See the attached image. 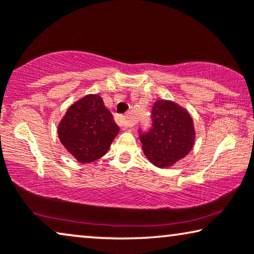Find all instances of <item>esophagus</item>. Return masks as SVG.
<instances>
[{
    "label": "esophagus",
    "instance_id": "34e87169",
    "mask_svg": "<svg viewBox=\"0 0 254 254\" xmlns=\"http://www.w3.org/2000/svg\"><path fill=\"white\" fill-rule=\"evenodd\" d=\"M116 121L120 127H131L135 125L133 119H130L128 116H121V114H118L116 117Z\"/></svg>",
    "mask_w": 254,
    "mask_h": 254
}]
</instances>
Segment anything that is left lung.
<instances>
[{"label": "left lung", "instance_id": "obj_1", "mask_svg": "<svg viewBox=\"0 0 254 254\" xmlns=\"http://www.w3.org/2000/svg\"><path fill=\"white\" fill-rule=\"evenodd\" d=\"M150 118V129H138L142 148L152 164L168 168L192 150L193 120L179 105L166 100L154 104Z\"/></svg>", "mask_w": 254, "mask_h": 254}]
</instances>
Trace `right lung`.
<instances>
[{
	"label": "right lung",
	"instance_id": "obj_1",
	"mask_svg": "<svg viewBox=\"0 0 254 254\" xmlns=\"http://www.w3.org/2000/svg\"><path fill=\"white\" fill-rule=\"evenodd\" d=\"M119 127L98 95H89L69 107L59 125V138L81 163H91L109 150Z\"/></svg>",
	"mask_w": 254,
	"mask_h": 254
}]
</instances>
